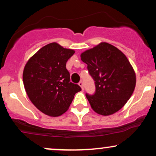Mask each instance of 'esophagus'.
I'll list each match as a JSON object with an SVG mask.
<instances>
[{"label":"esophagus","instance_id":"1","mask_svg":"<svg viewBox=\"0 0 156 156\" xmlns=\"http://www.w3.org/2000/svg\"><path fill=\"white\" fill-rule=\"evenodd\" d=\"M78 85H79L80 86V88H81V89H82V91H83V89H84V86H83V83L82 81H80L79 82V83H78Z\"/></svg>","mask_w":156,"mask_h":156}]
</instances>
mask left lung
<instances>
[{
	"instance_id": "obj_1",
	"label": "left lung",
	"mask_w": 156,
	"mask_h": 156,
	"mask_svg": "<svg viewBox=\"0 0 156 156\" xmlns=\"http://www.w3.org/2000/svg\"><path fill=\"white\" fill-rule=\"evenodd\" d=\"M94 80V94H86V98L94 112L110 115L125 105L136 86V74L121 51L102 42L80 54Z\"/></svg>"
}]
</instances>
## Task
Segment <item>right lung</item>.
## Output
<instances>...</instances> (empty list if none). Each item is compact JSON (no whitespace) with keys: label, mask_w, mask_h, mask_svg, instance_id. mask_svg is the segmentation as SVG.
<instances>
[{"label":"right lung","mask_w":156,"mask_h":156,"mask_svg":"<svg viewBox=\"0 0 156 156\" xmlns=\"http://www.w3.org/2000/svg\"><path fill=\"white\" fill-rule=\"evenodd\" d=\"M75 51L51 43L30 58L23 70V83L30 100L43 113L57 117L68 110L81 89L71 83L66 63Z\"/></svg>","instance_id":"1"}]
</instances>
